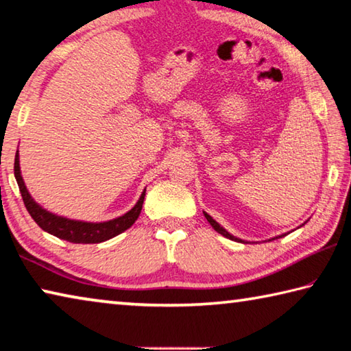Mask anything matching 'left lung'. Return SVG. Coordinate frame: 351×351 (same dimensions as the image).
Wrapping results in <instances>:
<instances>
[{"mask_svg": "<svg viewBox=\"0 0 351 351\" xmlns=\"http://www.w3.org/2000/svg\"><path fill=\"white\" fill-rule=\"evenodd\" d=\"M205 215V217H206V221H208L210 223H211V227H213L215 230H216V232L217 233H221L222 234V237H226V238H228V239H233V241H239V243H243V241H241V239H238V238H234L233 237V234H230L228 232H227V230L226 228H222L221 226H219V223H217L215 219H213V217H211L210 215H206V213H204ZM283 237H285V234H283ZM278 238H281V237H278Z\"/></svg>", "mask_w": 351, "mask_h": 351, "instance_id": "8db88e82", "label": "left lung"}]
</instances>
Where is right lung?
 Returning <instances> with one entry per match:
<instances>
[{
  "label": "right lung",
  "mask_w": 351,
  "mask_h": 351,
  "mask_svg": "<svg viewBox=\"0 0 351 351\" xmlns=\"http://www.w3.org/2000/svg\"><path fill=\"white\" fill-rule=\"evenodd\" d=\"M14 174H15L16 183H19L23 202H25L26 210L29 211L32 219L37 222V226L42 230H45V232L54 234L57 238L70 241V243H76V244L104 243V241L117 237L119 233H123L124 230L130 228L132 223L138 219V216H140L141 208H143V202H145L146 191H143L140 200H138L134 208L128 211L124 216L117 217V219L99 222V223L71 221V219H66V217L49 213V211L43 210L42 206L34 202V199L31 197V194L27 193V189L25 186V182H23V177L20 172L19 151L15 154Z\"/></svg>",
  "instance_id": "1"
}]
</instances>
